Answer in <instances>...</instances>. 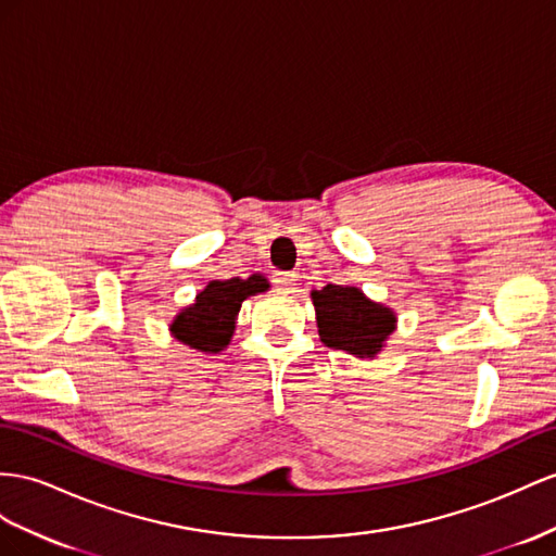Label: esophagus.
Returning a JSON list of instances; mask_svg holds the SVG:
<instances>
[{
  "mask_svg": "<svg viewBox=\"0 0 556 556\" xmlns=\"http://www.w3.org/2000/svg\"><path fill=\"white\" fill-rule=\"evenodd\" d=\"M298 275L295 273H275V283L283 293H293L298 287Z\"/></svg>",
  "mask_w": 556,
  "mask_h": 556,
  "instance_id": "esophagus-1",
  "label": "esophagus"
}]
</instances>
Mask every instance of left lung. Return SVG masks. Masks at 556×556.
Wrapping results in <instances>:
<instances>
[{
    "label": "left lung",
    "mask_w": 556,
    "mask_h": 556,
    "mask_svg": "<svg viewBox=\"0 0 556 556\" xmlns=\"http://www.w3.org/2000/svg\"><path fill=\"white\" fill-rule=\"evenodd\" d=\"M309 298L317 312L321 343L357 359H374L396 329V312L371 301L359 287L326 283Z\"/></svg>",
    "instance_id": "left-lung-1"
}]
</instances>
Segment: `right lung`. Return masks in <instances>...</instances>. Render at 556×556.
Returning <instances> with one entry per match:
<instances>
[{"mask_svg": "<svg viewBox=\"0 0 556 556\" xmlns=\"http://www.w3.org/2000/svg\"><path fill=\"white\" fill-rule=\"evenodd\" d=\"M269 289V281L263 275H251L249 279H213L204 291L194 295V303L182 307L168 331L180 345L202 354L223 352L235 336L237 315L241 303L249 295H258Z\"/></svg>", "mask_w": 556, "mask_h": 556, "instance_id": "add662e5", "label": "right lung"}]
</instances>
